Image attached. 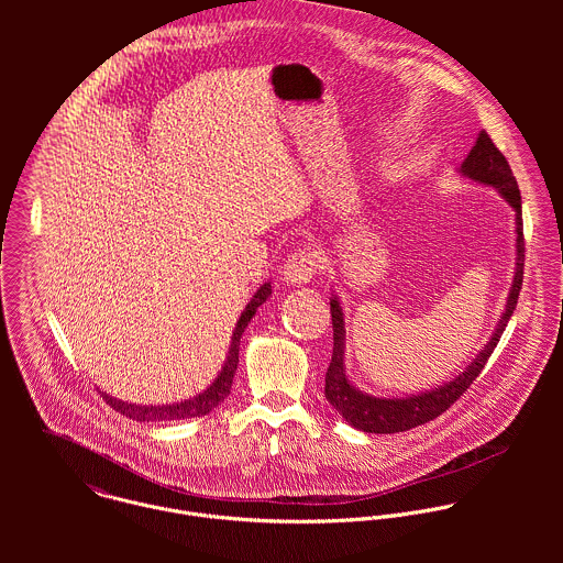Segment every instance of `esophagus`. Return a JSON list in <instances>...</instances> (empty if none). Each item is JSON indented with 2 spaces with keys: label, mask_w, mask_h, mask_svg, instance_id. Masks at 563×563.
Here are the masks:
<instances>
[{
  "label": "esophagus",
  "mask_w": 563,
  "mask_h": 563,
  "mask_svg": "<svg viewBox=\"0 0 563 563\" xmlns=\"http://www.w3.org/2000/svg\"><path fill=\"white\" fill-rule=\"evenodd\" d=\"M319 255L314 251H297L284 264V282L288 286H306L319 271Z\"/></svg>",
  "instance_id": "34e87169"
}]
</instances>
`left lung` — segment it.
<instances>
[{
  "mask_svg": "<svg viewBox=\"0 0 563 563\" xmlns=\"http://www.w3.org/2000/svg\"><path fill=\"white\" fill-rule=\"evenodd\" d=\"M457 175L494 188L516 212V264H514V277L511 286L505 299V310L498 322L494 324L492 335L483 344L482 351L471 360V364L455 375L453 379L444 382L442 386H435L431 390H422L416 395L405 397H375L364 390H360L346 373V327H344V310L340 306V299L335 290H331V324H333V353L331 362L324 375V399L329 405L357 431L364 433H399L411 427L424 424L433 418H438L442 411H446L453 402L457 401L471 384L479 377V373L489 360L492 351L496 349L507 322L511 319L518 292L522 286V266H525V239H522V201L520 190L516 184V177L505 161V156L496 150L492 139L479 132L475 147L471 150L468 158L462 162L457 168Z\"/></svg>",
  "mask_w": 563,
  "mask_h": 563,
  "instance_id": "1",
  "label": "left lung"
}]
</instances>
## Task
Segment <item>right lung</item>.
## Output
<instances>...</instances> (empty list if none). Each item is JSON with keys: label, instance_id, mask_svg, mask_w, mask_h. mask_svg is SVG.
Segmentation results:
<instances>
[{"label": "right lung", "instance_id": "obj_1", "mask_svg": "<svg viewBox=\"0 0 563 563\" xmlns=\"http://www.w3.org/2000/svg\"><path fill=\"white\" fill-rule=\"evenodd\" d=\"M273 288H271V282L262 284L255 295L251 297V301L246 303V308L242 310L241 319L234 327V333H232V342H230V351H228V357L219 371V375L214 377V382L199 395H195L192 399H186V401L179 402H162V405H139V402L121 401V399H114L110 395H106L103 390H99V395L103 397V401L108 402L112 409L121 411L123 416L132 418V420H141V422H161V420H181V418H197V416H206L210 413L214 407H219L221 402L225 401L230 397V390H232V382H234V375H236V368H239V351H241V338L246 329V324L251 322V319L255 317L257 308L262 303L268 301Z\"/></svg>", "mask_w": 563, "mask_h": 563}]
</instances>
